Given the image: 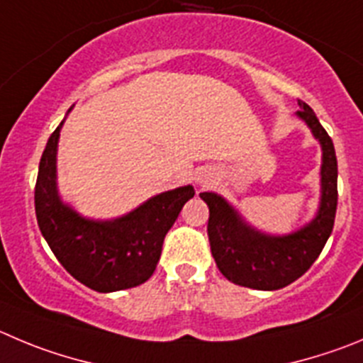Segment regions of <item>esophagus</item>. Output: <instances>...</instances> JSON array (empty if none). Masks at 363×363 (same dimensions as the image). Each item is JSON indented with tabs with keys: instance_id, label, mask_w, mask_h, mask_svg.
<instances>
[{
	"instance_id": "obj_1",
	"label": "esophagus",
	"mask_w": 363,
	"mask_h": 363,
	"mask_svg": "<svg viewBox=\"0 0 363 363\" xmlns=\"http://www.w3.org/2000/svg\"><path fill=\"white\" fill-rule=\"evenodd\" d=\"M195 182L201 186H206L211 182V175L208 174V172H201V174H197V177H195Z\"/></svg>"
}]
</instances>
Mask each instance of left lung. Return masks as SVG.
I'll return each instance as SVG.
<instances>
[{
  "label": "left lung",
  "mask_w": 363,
  "mask_h": 363,
  "mask_svg": "<svg viewBox=\"0 0 363 363\" xmlns=\"http://www.w3.org/2000/svg\"><path fill=\"white\" fill-rule=\"evenodd\" d=\"M297 116L311 128L323 148L320 204L310 223L284 236L256 231L228 201L204 191L201 199L209 208L208 236L220 272L231 283L254 290H279L299 279L323 252L337 213V155L328 132L311 107L299 100Z\"/></svg>",
  "instance_id": "obj_1"
}]
</instances>
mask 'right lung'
Instances as JSON below:
<instances>
[{"instance_id": "obj_1", "label": "right lung", "mask_w": 363, "mask_h": 363, "mask_svg": "<svg viewBox=\"0 0 363 363\" xmlns=\"http://www.w3.org/2000/svg\"><path fill=\"white\" fill-rule=\"evenodd\" d=\"M62 123L50 135L39 162L35 215L40 233L60 265L91 290L107 294L138 286L154 274L166 233L195 189L182 186L159 193L120 218H84L64 204L57 191Z\"/></svg>"}]
</instances>
